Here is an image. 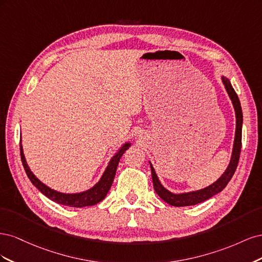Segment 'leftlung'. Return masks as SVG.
Listing matches in <instances>:
<instances>
[{"label": "left lung", "instance_id": "8db88e82", "mask_svg": "<svg viewBox=\"0 0 262 262\" xmlns=\"http://www.w3.org/2000/svg\"><path fill=\"white\" fill-rule=\"evenodd\" d=\"M222 83H223L228 96L232 100V104L235 110V117H236V130H235V139H234V144H233L232 157H231V161H229L226 170L222 173V176L215 182H213L212 185L205 187L203 189L195 190V191L184 192V193H173V192H170L169 190L166 189L161 184V181L156 175L152 163L149 162L150 171H152L153 186L156 193L160 195L165 202H167L170 205H173V207H188V205H194L210 199V198H212L213 195L217 194L227 186L229 180L232 179L234 175V172L237 168V165H238L241 149H242V128H243L242 106H241L238 96H237V94L235 93L228 78L225 76H222Z\"/></svg>", "mask_w": 262, "mask_h": 262}]
</instances>
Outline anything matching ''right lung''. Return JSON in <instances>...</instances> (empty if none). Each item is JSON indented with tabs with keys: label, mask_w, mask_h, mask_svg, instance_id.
Returning <instances> with one entry per match:
<instances>
[{
	"label": "right lung",
	"mask_w": 262,
	"mask_h": 262,
	"mask_svg": "<svg viewBox=\"0 0 262 262\" xmlns=\"http://www.w3.org/2000/svg\"><path fill=\"white\" fill-rule=\"evenodd\" d=\"M130 146H131L130 142H126V143H124L120 148L118 149V152L112 157V160H110V162L108 163L107 168L105 169L104 173H102V176L100 177L99 181L96 185H94L91 189L86 190V191L77 192V193H63V192L57 191V190L51 189L50 187L45 185L43 182L39 180L28 167L25 155H24L21 144H20V157H21L23 166L24 168H25L28 178L30 179L31 182H33V185L39 190V191L43 193L47 198H49V199L59 204L67 205V207L84 208V207H90V205L97 204L98 202L105 199V196L107 195L110 187L113 185L119 161H120L123 153Z\"/></svg>",
	"instance_id": "1"
}]
</instances>
